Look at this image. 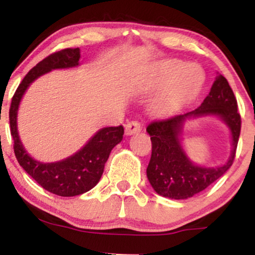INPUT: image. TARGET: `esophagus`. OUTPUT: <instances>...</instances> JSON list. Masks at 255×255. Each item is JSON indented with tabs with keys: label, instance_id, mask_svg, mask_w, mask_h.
Here are the masks:
<instances>
[{
	"label": "esophagus",
	"instance_id": "obj_1",
	"mask_svg": "<svg viewBox=\"0 0 255 255\" xmlns=\"http://www.w3.org/2000/svg\"><path fill=\"white\" fill-rule=\"evenodd\" d=\"M141 130V125L137 121H130L126 125V134L127 135H131V134L137 133V131Z\"/></svg>",
	"mask_w": 255,
	"mask_h": 255
}]
</instances>
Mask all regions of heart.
Instances as JSON below:
<instances>
[{"mask_svg": "<svg viewBox=\"0 0 255 255\" xmlns=\"http://www.w3.org/2000/svg\"><path fill=\"white\" fill-rule=\"evenodd\" d=\"M203 84L201 71L194 64H186L177 60L158 63L153 69L147 87L150 90L165 89L153 102L157 115H170L194 97Z\"/></svg>", "mask_w": 255, "mask_h": 255, "instance_id": "heart-1", "label": "heart"}]
</instances>
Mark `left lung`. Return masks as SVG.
<instances>
[{
    "mask_svg": "<svg viewBox=\"0 0 255 255\" xmlns=\"http://www.w3.org/2000/svg\"><path fill=\"white\" fill-rule=\"evenodd\" d=\"M204 115L219 116L232 131L233 151L230 160L217 168H203L193 165L184 153L178 137L183 122L187 118ZM146 130L150 134L152 141L151 159L146 170L151 186L163 197L191 198L223 176L233 165L241 131L238 101L227 79L219 75L200 107L183 115L152 121Z\"/></svg>",
    "mask_w": 255,
    "mask_h": 255,
    "instance_id": "8db88e82",
    "label": "left lung"
}]
</instances>
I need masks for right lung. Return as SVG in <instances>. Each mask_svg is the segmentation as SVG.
<instances>
[{
	"mask_svg": "<svg viewBox=\"0 0 255 255\" xmlns=\"http://www.w3.org/2000/svg\"><path fill=\"white\" fill-rule=\"evenodd\" d=\"M79 58L80 49L67 48L40 61L22 79L11 98L9 109L10 134L14 140V153L17 162L45 191L60 197H75L92 189L101 180L111 150L121 142L125 133L122 126L102 128L80 151L55 163H40L25 151L16 128L17 108L22 95L38 77L52 69L78 66Z\"/></svg>",
	"mask_w": 255,
	"mask_h": 255,
	"instance_id": "1",
	"label": "right lung"
}]
</instances>
